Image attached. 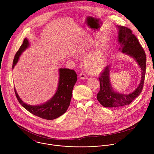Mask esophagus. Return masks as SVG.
<instances>
[{"mask_svg": "<svg viewBox=\"0 0 154 154\" xmlns=\"http://www.w3.org/2000/svg\"><path fill=\"white\" fill-rule=\"evenodd\" d=\"M79 77H80V79H81L82 80H85L87 79V75L85 74L84 72H82L79 75Z\"/></svg>", "mask_w": 154, "mask_h": 154, "instance_id": "1", "label": "esophagus"}]
</instances>
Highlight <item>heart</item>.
<instances>
[{"label":"heart","mask_w":154,"mask_h":154,"mask_svg":"<svg viewBox=\"0 0 154 154\" xmlns=\"http://www.w3.org/2000/svg\"><path fill=\"white\" fill-rule=\"evenodd\" d=\"M88 48H85L79 52V56L85 57V66L87 71L91 74H98L101 72L106 64V55L105 49L103 46L96 48L88 56Z\"/></svg>","instance_id":"b5f03b06"}]
</instances>
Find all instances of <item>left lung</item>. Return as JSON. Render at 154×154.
Returning a JSON list of instances; mask_svg holds the SVG:
<instances>
[{"label":"left lung","mask_w":154,"mask_h":154,"mask_svg":"<svg viewBox=\"0 0 154 154\" xmlns=\"http://www.w3.org/2000/svg\"><path fill=\"white\" fill-rule=\"evenodd\" d=\"M117 28L118 30V41L120 45L118 51L137 61L141 69V77L139 85L132 92L127 94L118 93L115 91L110 82L109 74L111 65L105 67L99 77L100 88L97 95V99L103 106L109 108L122 107L132 102L142 91L146 75V54L138 39L130 29L123 26H117Z\"/></svg>","instance_id":"obj_1"}]
</instances>
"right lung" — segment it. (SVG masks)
<instances>
[{"label":"right lung","instance_id":"right-lung-1","mask_svg":"<svg viewBox=\"0 0 154 154\" xmlns=\"http://www.w3.org/2000/svg\"><path fill=\"white\" fill-rule=\"evenodd\" d=\"M29 46V41L26 38L15 55L13 63V68L18 62L22 53ZM58 71L59 80L57 90L50 100L38 105L27 104L19 97L14 88L15 94L20 104L30 113L42 119L52 120L63 115L67 111L70 105L72 90L77 82V74L74 70L66 68H60Z\"/></svg>","mask_w":154,"mask_h":154}]
</instances>
